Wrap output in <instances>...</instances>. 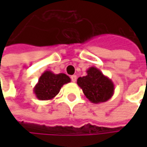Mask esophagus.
Instances as JSON below:
<instances>
[{
	"label": "esophagus",
	"mask_w": 147,
	"mask_h": 147,
	"mask_svg": "<svg viewBox=\"0 0 147 147\" xmlns=\"http://www.w3.org/2000/svg\"><path fill=\"white\" fill-rule=\"evenodd\" d=\"M71 81L75 82L76 81V78H77V77H76V75H73V76H71Z\"/></svg>",
	"instance_id": "obj_1"
}]
</instances>
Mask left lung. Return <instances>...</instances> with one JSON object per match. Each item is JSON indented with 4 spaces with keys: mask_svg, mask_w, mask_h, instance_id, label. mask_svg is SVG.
<instances>
[{
    "mask_svg": "<svg viewBox=\"0 0 147 147\" xmlns=\"http://www.w3.org/2000/svg\"><path fill=\"white\" fill-rule=\"evenodd\" d=\"M77 84L88 100L94 104L105 102L114 94L113 82L94 66L88 69L87 76L77 79Z\"/></svg>",
    "mask_w": 147,
    "mask_h": 147,
    "instance_id": "1",
    "label": "left lung"
}]
</instances>
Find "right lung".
<instances>
[{"mask_svg": "<svg viewBox=\"0 0 147 147\" xmlns=\"http://www.w3.org/2000/svg\"><path fill=\"white\" fill-rule=\"evenodd\" d=\"M70 82L71 78L65 74H54L50 71H46L40 76L33 91L40 100H52L59 93L63 85Z\"/></svg>", "mask_w": 147, "mask_h": 147, "instance_id": "obj_1", "label": "right lung"}]
</instances>
